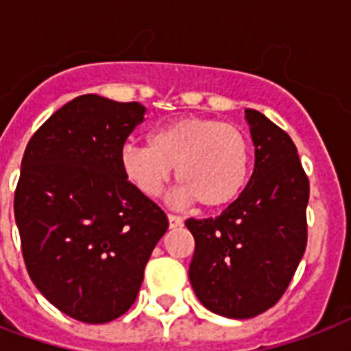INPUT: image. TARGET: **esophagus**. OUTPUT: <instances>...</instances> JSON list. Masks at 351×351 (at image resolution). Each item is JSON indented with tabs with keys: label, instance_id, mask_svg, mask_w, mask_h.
I'll use <instances>...</instances> for the list:
<instances>
[{
	"label": "esophagus",
	"instance_id": "34e87169",
	"mask_svg": "<svg viewBox=\"0 0 351 351\" xmlns=\"http://www.w3.org/2000/svg\"><path fill=\"white\" fill-rule=\"evenodd\" d=\"M167 220H169V228H178V226L184 224V219H182V217H176V215H169Z\"/></svg>",
	"mask_w": 351,
	"mask_h": 351
}]
</instances>
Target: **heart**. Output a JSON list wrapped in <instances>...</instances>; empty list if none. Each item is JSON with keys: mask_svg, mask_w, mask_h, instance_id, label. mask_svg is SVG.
<instances>
[{"mask_svg": "<svg viewBox=\"0 0 351 351\" xmlns=\"http://www.w3.org/2000/svg\"><path fill=\"white\" fill-rule=\"evenodd\" d=\"M251 158L250 138L240 127L215 118L187 117L149 132V147L123 145L120 167L125 180L147 198L164 191L175 167L178 202L197 200L206 209H222L247 186Z\"/></svg>", "mask_w": 351, "mask_h": 351, "instance_id": "1", "label": "heart"}]
</instances>
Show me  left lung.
Here are the masks:
<instances>
[{"mask_svg":"<svg viewBox=\"0 0 351 351\" xmlns=\"http://www.w3.org/2000/svg\"><path fill=\"white\" fill-rule=\"evenodd\" d=\"M245 121L255 145L247 186L217 219L186 222L195 237V295L228 319H251L277 304L308 240L310 182L293 140L255 109H245Z\"/></svg>","mask_w":351,"mask_h":351,"instance_id":"1","label":"left lung"}]
</instances>
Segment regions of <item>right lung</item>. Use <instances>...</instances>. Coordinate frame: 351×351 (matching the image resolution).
<instances>
[{"label": "right lung", "instance_id": "add662e5", "mask_svg": "<svg viewBox=\"0 0 351 351\" xmlns=\"http://www.w3.org/2000/svg\"><path fill=\"white\" fill-rule=\"evenodd\" d=\"M143 114L136 101L78 96L34 132L21 160L14 217L27 271L52 306L87 324L131 308L169 228L120 167Z\"/></svg>", "mask_w": 351, "mask_h": 351}]
</instances>
